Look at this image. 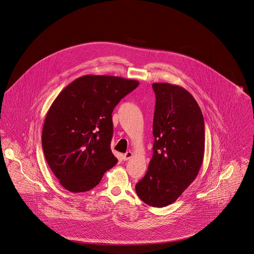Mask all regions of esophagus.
I'll use <instances>...</instances> for the list:
<instances>
[{"mask_svg": "<svg viewBox=\"0 0 254 254\" xmlns=\"http://www.w3.org/2000/svg\"><path fill=\"white\" fill-rule=\"evenodd\" d=\"M131 157H132V152L131 151H127L125 154H123V160L124 161H127Z\"/></svg>", "mask_w": 254, "mask_h": 254, "instance_id": "obj_1", "label": "esophagus"}]
</instances>
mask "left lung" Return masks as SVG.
I'll use <instances>...</instances> for the list:
<instances>
[{
    "mask_svg": "<svg viewBox=\"0 0 254 254\" xmlns=\"http://www.w3.org/2000/svg\"><path fill=\"white\" fill-rule=\"evenodd\" d=\"M153 154L144 178L135 186L145 204L174 203L197 177L205 153V123L193 96L184 87L154 83Z\"/></svg>",
    "mask_w": 254,
    "mask_h": 254,
    "instance_id": "1",
    "label": "left lung"
}]
</instances>
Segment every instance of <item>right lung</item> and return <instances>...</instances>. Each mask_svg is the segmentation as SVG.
I'll return each mask as SVG.
<instances>
[{"label":"right lung","instance_id":"1","mask_svg":"<svg viewBox=\"0 0 254 254\" xmlns=\"http://www.w3.org/2000/svg\"><path fill=\"white\" fill-rule=\"evenodd\" d=\"M139 82L85 75L65 86L47 113L42 145L49 168L70 192L88 191L118 160L112 154V111Z\"/></svg>","mask_w":254,"mask_h":254}]
</instances>
